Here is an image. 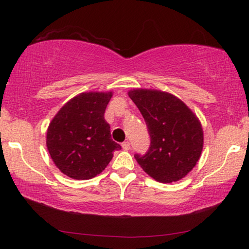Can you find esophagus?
<instances>
[{
    "label": "esophagus",
    "instance_id": "34e87169",
    "mask_svg": "<svg viewBox=\"0 0 249 249\" xmlns=\"http://www.w3.org/2000/svg\"><path fill=\"white\" fill-rule=\"evenodd\" d=\"M122 148H124V151H129V149H130V142H122Z\"/></svg>",
    "mask_w": 249,
    "mask_h": 249
}]
</instances>
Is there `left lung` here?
<instances>
[{"mask_svg":"<svg viewBox=\"0 0 249 249\" xmlns=\"http://www.w3.org/2000/svg\"><path fill=\"white\" fill-rule=\"evenodd\" d=\"M129 97L147 125L151 145L145 155L136 154L142 169L156 181H178L192 171L202 154V124L175 95L158 89H132Z\"/></svg>","mask_w":249,"mask_h":249,"instance_id":"left-lung-1","label":"left lung"}]
</instances>
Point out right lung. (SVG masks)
I'll return each instance as SVG.
<instances>
[{
    "label": "right lung",
    "mask_w": 249,
    "mask_h": 249,
    "mask_svg": "<svg viewBox=\"0 0 249 249\" xmlns=\"http://www.w3.org/2000/svg\"><path fill=\"white\" fill-rule=\"evenodd\" d=\"M112 91L81 93L67 102L52 119L46 146L54 164L64 175L87 180L103 171L121 146L111 139L104 112Z\"/></svg>",
    "instance_id": "right-lung-1"
}]
</instances>
